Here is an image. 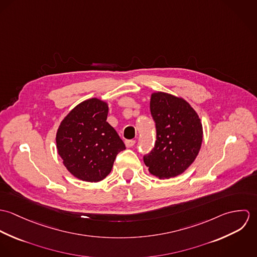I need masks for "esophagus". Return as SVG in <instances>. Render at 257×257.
Instances as JSON below:
<instances>
[{
    "instance_id": "34e87169",
    "label": "esophagus",
    "mask_w": 257,
    "mask_h": 257,
    "mask_svg": "<svg viewBox=\"0 0 257 257\" xmlns=\"http://www.w3.org/2000/svg\"><path fill=\"white\" fill-rule=\"evenodd\" d=\"M125 147H127V148H130V147H133L135 145H136V141H134V140H130V141H125Z\"/></svg>"
}]
</instances>
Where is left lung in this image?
Listing matches in <instances>:
<instances>
[{"instance_id": "left-lung-1", "label": "left lung", "mask_w": 257, "mask_h": 257, "mask_svg": "<svg viewBox=\"0 0 257 257\" xmlns=\"http://www.w3.org/2000/svg\"><path fill=\"white\" fill-rule=\"evenodd\" d=\"M149 108L156 126V142L144 157L151 175L178 176L195 161L203 143V125L197 111L181 97L165 92L150 96Z\"/></svg>"}]
</instances>
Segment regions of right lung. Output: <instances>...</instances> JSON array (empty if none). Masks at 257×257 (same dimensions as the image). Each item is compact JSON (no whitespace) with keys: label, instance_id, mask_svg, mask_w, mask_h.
Returning <instances> with one entry per match:
<instances>
[{"label":"right lung","instance_id":"right-lung-1","mask_svg":"<svg viewBox=\"0 0 257 257\" xmlns=\"http://www.w3.org/2000/svg\"><path fill=\"white\" fill-rule=\"evenodd\" d=\"M108 103L91 98L78 104L61 120L56 133L57 152L74 177L99 182L111 171L124 144L107 121Z\"/></svg>","mask_w":257,"mask_h":257}]
</instances>
